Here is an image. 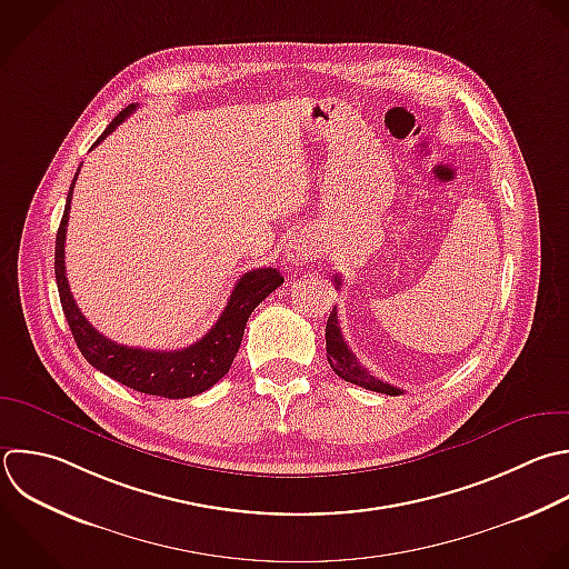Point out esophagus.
Returning <instances> with one entry per match:
<instances>
[{
	"instance_id": "1",
	"label": "esophagus",
	"mask_w": 569,
	"mask_h": 569,
	"mask_svg": "<svg viewBox=\"0 0 569 569\" xmlns=\"http://www.w3.org/2000/svg\"><path fill=\"white\" fill-rule=\"evenodd\" d=\"M284 256L291 264H305L320 258V244L309 231H296L284 244Z\"/></svg>"
}]
</instances>
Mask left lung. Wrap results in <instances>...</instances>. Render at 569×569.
Returning <instances> with one entry per match:
<instances>
[{"label": "left lung", "instance_id": "obj_1", "mask_svg": "<svg viewBox=\"0 0 569 569\" xmlns=\"http://www.w3.org/2000/svg\"><path fill=\"white\" fill-rule=\"evenodd\" d=\"M340 287V278L336 276V289ZM325 338H327V360L331 365V369L347 382H353L358 387H365L369 391H378V393H387V396H398L402 393L398 387L382 382L380 378L371 376V371H367L358 358L351 353V349L347 347L342 331H340V322H338V309L333 307L329 320H327V329H325Z\"/></svg>", "mask_w": 569, "mask_h": 569}]
</instances>
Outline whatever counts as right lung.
<instances>
[{"label":"right lung","mask_w":569,"mask_h":569,"mask_svg":"<svg viewBox=\"0 0 569 569\" xmlns=\"http://www.w3.org/2000/svg\"><path fill=\"white\" fill-rule=\"evenodd\" d=\"M138 104H129L116 120L107 127V131L98 138L93 147H98L107 136H111L133 111ZM80 173V169H78ZM78 173L71 182L64 216L58 229L56 240V280L62 300V309L67 322L73 331V338L82 351V356L109 378L131 387L133 391L162 396V398H189L207 391L213 387L229 369L240 349L247 320L251 311L271 293L276 291L284 278L278 269L264 267L247 271L233 287L224 311L220 313L218 322L191 347L176 349V351H153L140 347H127L109 340L102 336L89 320L82 316L78 302L73 300L67 267H64V240H67V224L71 213L73 187Z\"/></svg>","instance_id":"add662e5"}]
</instances>
